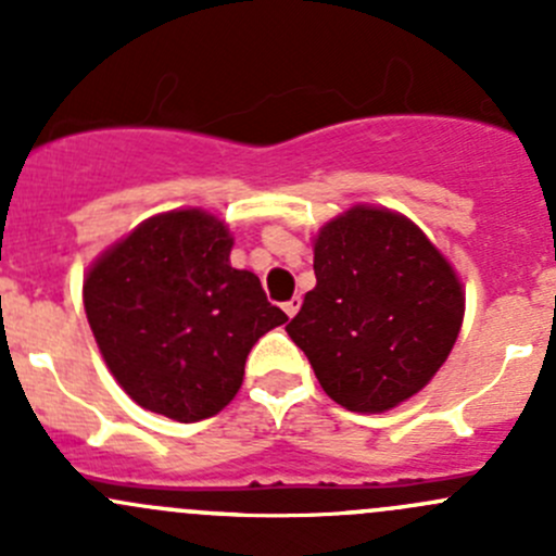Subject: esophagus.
<instances>
[{
    "label": "esophagus",
    "mask_w": 556,
    "mask_h": 556,
    "mask_svg": "<svg viewBox=\"0 0 556 556\" xmlns=\"http://www.w3.org/2000/svg\"><path fill=\"white\" fill-rule=\"evenodd\" d=\"M299 309H301V295H293V299L285 304V314H288V317H295V312Z\"/></svg>",
    "instance_id": "1"
}]
</instances>
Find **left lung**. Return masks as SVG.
<instances>
[{
	"label": "left lung",
	"mask_w": 556,
	"mask_h": 556,
	"mask_svg": "<svg viewBox=\"0 0 556 556\" xmlns=\"http://www.w3.org/2000/svg\"><path fill=\"white\" fill-rule=\"evenodd\" d=\"M314 277L285 330L339 406L390 412L444 366L465 293L452 263L408 217L357 204L325 223Z\"/></svg>",
	"instance_id": "left-lung-1"
}]
</instances>
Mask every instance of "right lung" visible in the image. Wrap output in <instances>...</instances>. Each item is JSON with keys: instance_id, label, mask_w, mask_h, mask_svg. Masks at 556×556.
<instances>
[{"instance_id": "obj_1", "label": "right lung", "mask_w": 556, "mask_h": 556, "mask_svg": "<svg viewBox=\"0 0 556 556\" xmlns=\"http://www.w3.org/2000/svg\"><path fill=\"white\" fill-rule=\"evenodd\" d=\"M228 226L204 210L139 223L102 252L83 304L117 384L177 422L215 417L233 401L255 341L288 314L261 279L231 266Z\"/></svg>"}]
</instances>
